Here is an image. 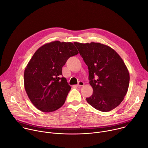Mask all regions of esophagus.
I'll return each mask as SVG.
<instances>
[{
    "instance_id": "34e87169",
    "label": "esophagus",
    "mask_w": 148,
    "mask_h": 148,
    "mask_svg": "<svg viewBox=\"0 0 148 148\" xmlns=\"http://www.w3.org/2000/svg\"><path fill=\"white\" fill-rule=\"evenodd\" d=\"M84 85V83L82 81H79L76 86L77 87H81V86H83Z\"/></svg>"
}]
</instances>
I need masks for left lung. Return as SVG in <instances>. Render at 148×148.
Here are the masks:
<instances>
[{"mask_svg": "<svg viewBox=\"0 0 148 148\" xmlns=\"http://www.w3.org/2000/svg\"><path fill=\"white\" fill-rule=\"evenodd\" d=\"M74 44L88 68L93 93L86 98L87 102L102 112L114 110L129 87L130 73L123 60L113 49L99 43Z\"/></svg>", "mask_w": 148, "mask_h": 148, "instance_id": "1", "label": "left lung"}]
</instances>
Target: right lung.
<instances>
[{
  "label": "right lung",
  "mask_w": 148,
  "mask_h": 148,
  "mask_svg": "<svg viewBox=\"0 0 148 148\" xmlns=\"http://www.w3.org/2000/svg\"><path fill=\"white\" fill-rule=\"evenodd\" d=\"M78 54L71 42L54 41L40 47L25 70L24 84L29 98L42 112H53L61 107L71 90L67 79L61 77L67 60Z\"/></svg>",
  "instance_id": "obj_1"
}]
</instances>
